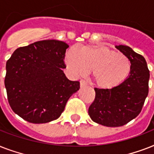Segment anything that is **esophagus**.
<instances>
[{
	"label": "esophagus",
	"mask_w": 154,
	"mask_h": 154,
	"mask_svg": "<svg viewBox=\"0 0 154 154\" xmlns=\"http://www.w3.org/2000/svg\"><path fill=\"white\" fill-rule=\"evenodd\" d=\"M80 85H81V87L82 88H83V87H85L88 85V84H87V82L85 81V80H82L81 82H80Z\"/></svg>",
	"instance_id": "esophagus-1"
}]
</instances>
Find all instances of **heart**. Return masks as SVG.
<instances>
[{"instance_id":"obj_1","label":"heart","mask_w":154,"mask_h":154,"mask_svg":"<svg viewBox=\"0 0 154 154\" xmlns=\"http://www.w3.org/2000/svg\"><path fill=\"white\" fill-rule=\"evenodd\" d=\"M66 67L74 76H85L92 69V78L101 89H112L125 81L131 70L129 58L103 45H89L78 50L71 48L65 56Z\"/></svg>"}]
</instances>
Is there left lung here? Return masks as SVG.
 I'll list each match as a JSON object with an SVG mask.
<instances>
[{
    "instance_id": "1",
    "label": "left lung",
    "mask_w": 154,
    "mask_h": 154,
    "mask_svg": "<svg viewBox=\"0 0 154 154\" xmlns=\"http://www.w3.org/2000/svg\"><path fill=\"white\" fill-rule=\"evenodd\" d=\"M116 48L129 58L130 72L118 86L108 89L95 88V99L89 108L91 119L108 127L122 126L137 117L149 93V70L143 56L126 45Z\"/></svg>"
}]
</instances>
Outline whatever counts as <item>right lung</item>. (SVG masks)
<instances>
[{"mask_svg":"<svg viewBox=\"0 0 154 154\" xmlns=\"http://www.w3.org/2000/svg\"><path fill=\"white\" fill-rule=\"evenodd\" d=\"M69 45L44 40L20 47L6 62L5 85L15 113L25 121L42 124L57 119L68 100L80 89L62 69Z\"/></svg>","mask_w":154,"mask_h":154,"instance_id":"add662e5","label":"right lung"}]
</instances>
